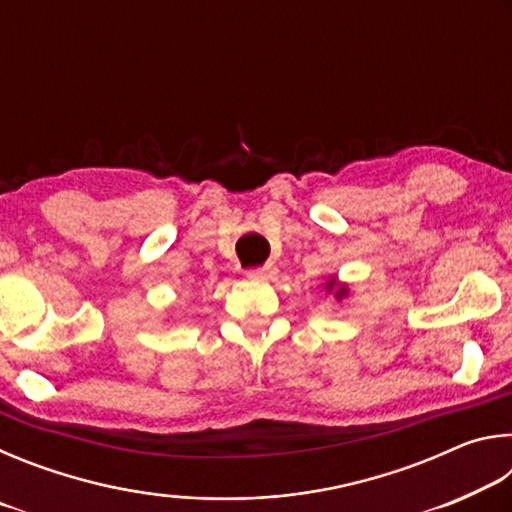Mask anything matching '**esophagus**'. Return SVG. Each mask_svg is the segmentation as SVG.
<instances>
[{"mask_svg":"<svg viewBox=\"0 0 512 512\" xmlns=\"http://www.w3.org/2000/svg\"><path fill=\"white\" fill-rule=\"evenodd\" d=\"M248 277H250V280H259V282H273V280H277V268L273 264L250 268Z\"/></svg>","mask_w":512,"mask_h":512,"instance_id":"1","label":"esophagus"}]
</instances>
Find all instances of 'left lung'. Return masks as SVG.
<instances>
[{
    "label": "left lung",
    "instance_id": "left-lung-1",
    "mask_svg": "<svg viewBox=\"0 0 512 512\" xmlns=\"http://www.w3.org/2000/svg\"><path fill=\"white\" fill-rule=\"evenodd\" d=\"M334 284H336L334 280H329V282H327V289H332ZM343 296H345V287H341L339 291H336V298H343Z\"/></svg>",
    "mask_w": 512,
    "mask_h": 512
}]
</instances>
